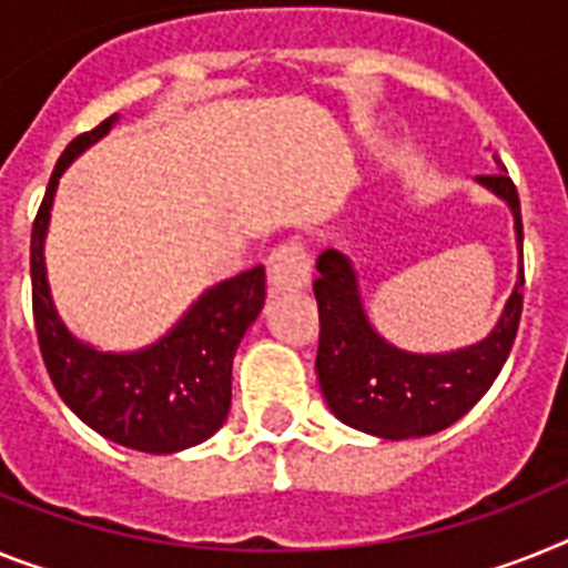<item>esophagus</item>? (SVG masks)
I'll return each mask as SVG.
<instances>
[{
  "instance_id": "obj_1",
  "label": "esophagus",
  "mask_w": 568,
  "mask_h": 568,
  "mask_svg": "<svg viewBox=\"0 0 568 568\" xmlns=\"http://www.w3.org/2000/svg\"><path fill=\"white\" fill-rule=\"evenodd\" d=\"M312 256L300 240H285L268 254V285L271 292H288L308 283Z\"/></svg>"
}]
</instances>
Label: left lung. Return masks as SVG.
Returning a JSON list of instances; mask_svg holds the SVG:
<instances>
[{
	"label": "left lung",
	"mask_w": 568,
	"mask_h": 568,
	"mask_svg": "<svg viewBox=\"0 0 568 568\" xmlns=\"http://www.w3.org/2000/svg\"><path fill=\"white\" fill-rule=\"evenodd\" d=\"M494 161L499 173L479 175V181L511 204L517 240L523 242L517 187L503 161L497 155ZM317 271L314 297L321 312V341L314 369L332 413L355 430L381 438L445 430L488 393L517 337L526 271H519V285L488 341L450 355H407L381 341L366 323L346 256L323 251Z\"/></svg>",
	"instance_id": "1"
}]
</instances>
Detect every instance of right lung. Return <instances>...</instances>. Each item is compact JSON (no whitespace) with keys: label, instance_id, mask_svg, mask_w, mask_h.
Wrapping results in <instances>:
<instances>
[{"label":"right lung","instance_id":"right-lung-1","mask_svg":"<svg viewBox=\"0 0 568 568\" xmlns=\"http://www.w3.org/2000/svg\"><path fill=\"white\" fill-rule=\"evenodd\" d=\"M114 114L71 141L57 161L31 227V306L42 364L71 413L114 445L175 454L222 427L231 409L233 355L265 300V265L204 294L179 326L135 355H103L65 332L51 303L42 262L57 179L74 155L106 135Z\"/></svg>","mask_w":568,"mask_h":568}]
</instances>
